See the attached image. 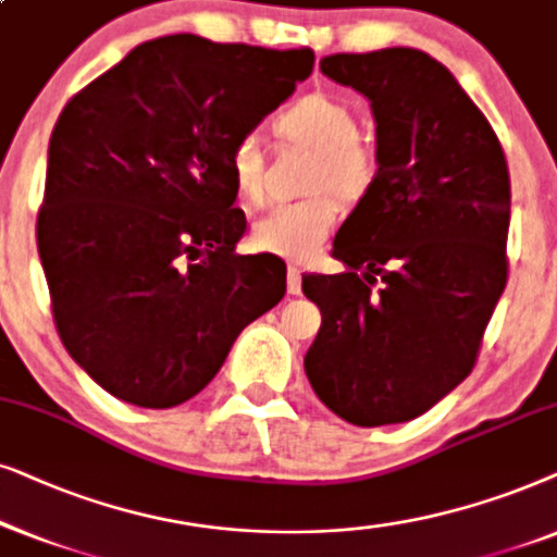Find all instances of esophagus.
<instances>
[{
	"label": "esophagus",
	"instance_id": "esophagus-1",
	"mask_svg": "<svg viewBox=\"0 0 557 557\" xmlns=\"http://www.w3.org/2000/svg\"><path fill=\"white\" fill-rule=\"evenodd\" d=\"M302 290V277H300V270L295 264L287 267V293L290 295H300Z\"/></svg>",
	"mask_w": 557,
	"mask_h": 557
}]
</instances>
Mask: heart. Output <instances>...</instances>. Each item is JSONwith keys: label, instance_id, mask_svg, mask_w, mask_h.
Wrapping results in <instances>:
<instances>
[{"label": "heart", "instance_id": "1", "mask_svg": "<svg viewBox=\"0 0 557 557\" xmlns=\"http://www.w3.org/2000/svg\"><path fill=\"white\" fill-rule=\"evenodd\" d=\"M274 135L315 150L308 188L313 196L283 203L257 221L251 242L257 249L287 259H306L321 249L336 226L341 198L359 201L380 173V152L372 139L356 132L351 109L331 94H302L272 119ZM226 170L236 196L247 206H262L267 196V160L255 135L234 139Z\"/></svg>", "mask_w": 557, "mask_h": 557}]
</instances>
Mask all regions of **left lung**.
I'll use <instances>...</instances> for the list:
<instances>
[{"mask_svg": "<svg viewBox=\"0 0 557 557\" xmlns=\"http://www.w3.org/2000/svg\"><path fill=\"white\" fill-rule=\"evenodd\" d=\"M321 71L372 101L380 173L333 242L348 270L302 274L323 315L306 374L346 422H407L471 374L507 285V158L422 50L336 53Z\"/></svg>", "mask_w": 557, "mask_h": 557, "instance_id": "obj_1", "label": "left lung"}]
</instances>
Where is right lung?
Segmentation results:
<instances>
[{
    "label": "right lung",
    "mask_w": 557,
    "mask_h": 557,
    "mask_svg": "<svg viewBox=\"0 0 557 557\" xmlns=\"http://www.w3.org/2000/svg\"><path fill=\"white\" fill-rule=\"evenodd\" d=\"M310 48L147 40L65 103L48 147L37 251L65 351L124 403L198 395L285 295V262L236 255L228 147L313 71Z\"/></svg>",
    "instance_id": "right-lung-1"
}]
</instances>
